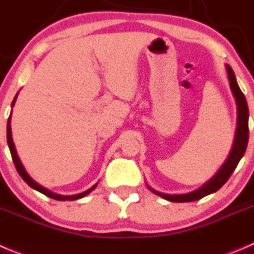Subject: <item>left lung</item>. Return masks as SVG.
<instances>
[{
    "instance_id": "1",
    "label": "left lung",
    "mask_w": 254,
    "mask_h": 254,
    "mask_svg": "<svg viewBox=\"0 0 254 254\" xmlns=\"http://www.w3.org/2000/svg\"><path fill=\"white\" fill-rule=\"evenodd\" d=\"M226 69H227L228 80H230L231 92H232L233 97H235L236 105H237V127H236V135L235 140H233L232 149H231L230 154H228V157L223 162L222 166L218 169V171L208 181H206L202 186L193 190L191 192L172 193L171 195V193L156 191V190L147 185L150 191L154 192L155 195L160 196V197L165 198L167 201H171V202H191V201L200 200V198L205 197V196L216 192L217 190H220L227 182V180L230 179L232 172L237 167L240 160L245 155L248 144V118H250L247 100H246V97L241 92L240 87H238L232 68L228 64H226Z\"/></svg>"
}]
</instances>
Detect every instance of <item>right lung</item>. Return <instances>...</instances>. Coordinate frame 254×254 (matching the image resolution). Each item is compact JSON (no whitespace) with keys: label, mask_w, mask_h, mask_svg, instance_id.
Masks as SVG:
<instances>
[{"label":"right lung","mask_w":254,"mask_h":254,"mask_svg":"<svg viewBox=\"0 0 254 254\" xmlns=\"http://www.w3.org/2000/svg\"><path fill=\"white\" fill-rule=\"evenodd\" d=\"M17 95H18V93L16 94V97H14L13 102H12L11 107H13L14 103H16V99H17ZM11 115H12V110H11V114H9V118H8V122H7V144H8V147H9V151H11V155H12V160H13L14 162V166H16L17 171H18L19 176L22 177V179L24 180V182L26 184H28V186H31L32 189L36 190V191H38V192L43 193V195L48 196V197L51 198H54V200H58V201H74V200H79V198L84 197V196H87L88 193H90L93 191V190L97 187L98 182L94 185V186H92L90 189H88L87 191H84V192H80V193H77V195H59V193H56V192H52L51 190L46 189V187H43L42 185H39L38 182L34 181L33 179H32L31 176L28 175V172L26 171V169H24V166L22 165L21 160H19L18 155H17V151H16V146H14V142H13V139H12V130H11Z\"/></svg>","instance_id":"add662e5"}]
</instances>
